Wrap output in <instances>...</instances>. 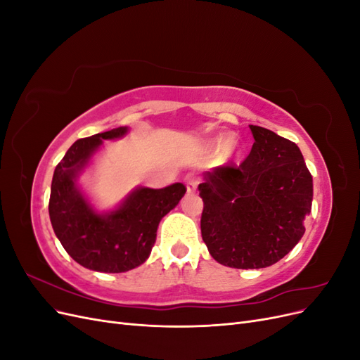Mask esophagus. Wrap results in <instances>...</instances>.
<instances>
[{
  "instance_id": "1",
  "label": "esophagus",
  "mask_w": 360,
  "mask_h": 360,
  "mask_svg": "<svg viewBox=\"0 0 360 360\" xmlns=\"http://www.w3.org/2000/svg\"><path fill=\"white\" fill-rule=\"evenodd\" d=\"M188 193H195L197 192V188H198V181L195 180V179H191L189 181H188Z\"/></svg>"
}]
</instances>
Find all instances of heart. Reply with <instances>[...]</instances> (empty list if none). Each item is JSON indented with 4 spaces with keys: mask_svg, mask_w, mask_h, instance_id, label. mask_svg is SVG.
Returning a JSON list of instances; mask_svg holds the SVG:
<instances>
[{
    "mask_svg": "<svg viewBox=\"0 0 360 360\" xmlns=\"http://www.w3.org/2000/svg\"><path fill=\"white\" fill-rule=\"evenodd\" d=\"M230 143H231L230 138H219L216 141V148H225Z\"/></svg>",
    "mask_w": 360,
    "mask_h": 360,
    "instance_id": "heart-1",
    "label": "heart"
}]
</instances>
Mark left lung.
I'll return each instance as SVG.
<instances>
[{
	"label": "left lung",
	"instance_id": "8db88e82",
	"mask_svg": "<svg viewBox=\"0 0 360 360\" xmlns=\"http://www.w3.org/2000/svg\"><path fill=\"white\" fill-rule=\"evenodd\" d=\"M255 143L238 165L204 174L201 236L219 264L263 269L278 263L304 234L312 176L300 148L269 129L252 126Z\"/></svg>",
	"mask_w": 360,
	"mask_h": 360
}]
</instances>
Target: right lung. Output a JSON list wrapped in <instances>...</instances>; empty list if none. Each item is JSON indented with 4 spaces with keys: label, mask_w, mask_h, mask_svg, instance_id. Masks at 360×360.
Listing matches in <instances>:
<instances>
[{
    "label": "right lung",
    "mask_w": 360,
    "mask_h": 360,
    "mask_svg": "<svg viewBox=\"0 0 360 360\" xmlns=\"http://www.w3.org/2000/svg\"><path fill=\"white\" fill-rule=\"evenodd\" d=\"M129 127H117L78 139L53 171L49 217L66 252L81 266L103 274H122L141 266L156 242L159 222L176 207L186 188L174 183L162 189L139 186L115 209L96 210L79 186V177L103 139H118Z\"/></svg>",
    "instance_id": "obj_1"
}]
</instances>
